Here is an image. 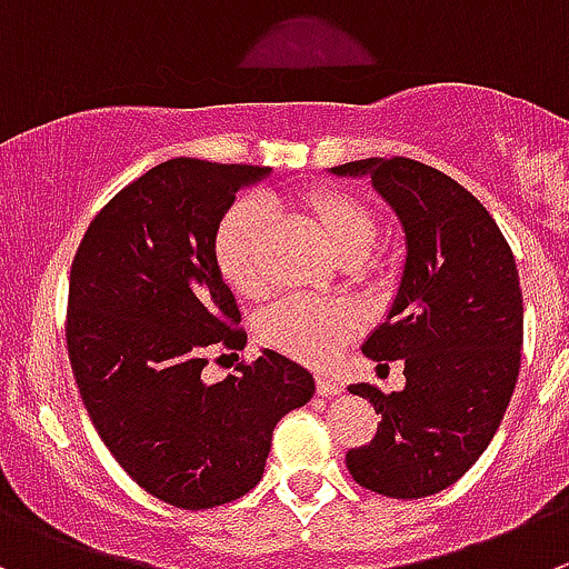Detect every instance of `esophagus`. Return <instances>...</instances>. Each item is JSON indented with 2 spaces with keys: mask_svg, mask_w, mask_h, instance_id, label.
<instances>
[{
  "mask_svg": "<svg viewBox=\"0 0 569 569\" xmlns=\"http://www.w3.org/2000/svg\"><path fill=\"white\" fill-rule=\"evenodd\" d=\"M316 388L321 397H338V393H343V382H340L338 377H329V375H318Z\"/></svg>",
  "mask_w": 569,
  "mask_h": 569,
  "instance_id": "esophagus-1",
  "label": "esophagus"
}]
</instances>
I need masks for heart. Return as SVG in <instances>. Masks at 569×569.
<instances>
[{
	"label": "heart",
	"instance_id": "1",
	"mask_svg": "<svg viewBox=\"0 0 569 569\" xmlns=\"http://www.w3.org/2000/svg\"><path fill=\"white\" fill-rule=\"evenodd\" d=\"M301 209L323 231L340 262L355 264L369 257L380 226L360 198L338 189L316 187L301 194ZM268 209L262 200L242 198L231 203L214 226L212 259L220 279L242 299H257L264 290L262 242ZM357 318L340 301L290 296L276 301L257 321V335L264 346L296 360L323 366L338 355L340 346L355 335Z\"/></svg>",
	"mask_w": 569,
	"mask_h": 569
}]
</instances>
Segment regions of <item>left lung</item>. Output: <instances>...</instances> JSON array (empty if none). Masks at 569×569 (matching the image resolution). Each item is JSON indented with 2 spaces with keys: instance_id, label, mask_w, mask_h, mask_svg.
<instances>
[{
  "instance_id": "obj_1",
  "label": "left lung",
  "mask_w": 569,
  "mask_h": 569,
  "mask_svg": "<svg viewBox=\"0 0 569 569\" xmlns=\"http://www.w3.org/2000/svg\"><path fill=\"white\" fill-rule=\"evenodd\" d=\"M332 172L371 178L408 248L397 299L362 343L371 360L405 362V388H349L382 421L346 452V467L377 495H438L483 456L511 402L522 349L517 262L483 203L436 167L393 156Z\"/></svg>"
}]
</instances>
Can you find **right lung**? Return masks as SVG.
<instances>
[{
	"instance_id": "right-lung-1",
	"label": "right lung",
	"mask_w": 569,
	"mask_h": 569,
	"mask_svg": "<svg viewBox=\"0 0 569 569\" xmlns=\"http://www.w3.org/2000/svg\"><path fill=\"white\" fill-rule=\"evenodd\" d=\"M268 167L170 159L113 194L69 276L67 346L89 419L148 495L187 511L259 483L276 421L316 393L299 362L262 349L203 382L214 346L240 349V307L212 259L214 226Z\"/></svg>"
}]
</instances>
